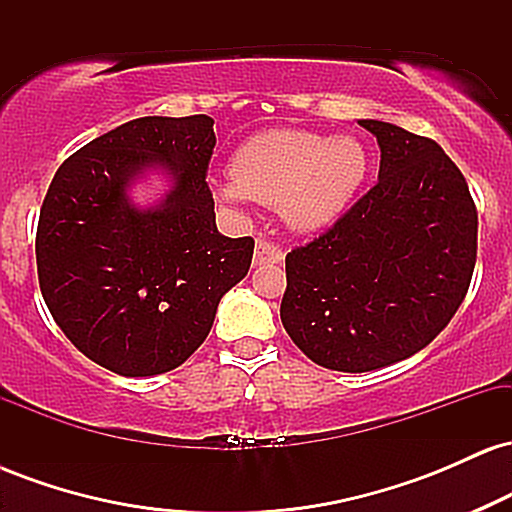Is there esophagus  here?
<instances>
[{
  "label": "esophagus",
  "mask_w": 512,
  "mask_h": 512,
  "mask_svg": "<svg viewBox=\"0 0 512 512\" xmlns=\"http://www.w3.org/2000/svg\"><path fill=\"white\" fill-rule=\"evenodd\" d=\"M284 260V252L279 245H274L272 240L257 238L255 245V264H269V262H281Z\"/></svg>",
  "instance_id": "obj_1"
}]
</instances>
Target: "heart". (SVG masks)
Segmentation results:
<instances>
[{"instance_id":"b5f03b06","label":"heart","mask_w":512,"mask_h":512,"mask_svg":"<svg viewBox=\"0 0 512 512\" xmlns=\"http://www.w3.org/2000/svg\"><path fill=\"white\" fill-rule=\"evenodd\" d=\"M366 173L368 154L356 137L272 129L233 154V182L221 187V197L279 207L293 228L315 231L349 207Z\"/></svg>"}]
</instances>
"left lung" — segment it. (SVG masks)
I'll use <instances>...</instances> for the list:
<instances>
[{"mask_svg": "<svg viewBox=\"0 0 512 512\" xmlns=\"http://www.w3.org/2000/svg\"><path fill=\"white\" fill-rule=\"evenodd\" d=\"M380 144L378 182L325 233L286 255L281 322L317 366L366 373L428 346L477 264V207L428 137L358 120Z\"/></svg>", "mask_w": 512, "mask_h": 512, "instance_id": "obj_1", "label": "left lung"}]
</instances>
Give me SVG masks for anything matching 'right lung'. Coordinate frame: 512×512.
<instances>
[{
    "instance_id": "obj_1",
    "label": "right lung",
    "mask_w": 512,
    "mask_h": 512,
    "mask_svg": "<svg viewBox=\"0 0 512 512\" xmlns=\"http://www.w3.org/2000/svg\"><path fill=\"white\" fill-rule=\"evenodd\" d=\"M214 146L209 115L139 117L81 146L52 178L35 236L40 293L98 366L125 378L178 368L248 274L255 240L216 231ZM149 167L174 185L139 210L126 192Z\"/></svg>"
}]
</instances>
